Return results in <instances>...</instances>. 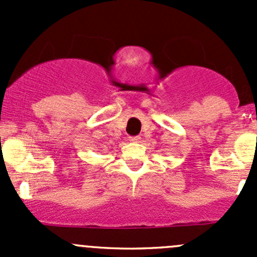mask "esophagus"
<instances>
[{"mask_svg":"<svg viewBox=\"0 0 257 257\" xmlns=\"http://www.w3.org/2000/svg\"><path fill=\"white\" fill-rule=\"evenodd\" d=\"M139 141H141V137H131V142H133V143H137Z\"/></svg>","mask_w":257,"mask_h":257,"instance_id":"esophagus-1","label":"esophagus"}]
</instances>
